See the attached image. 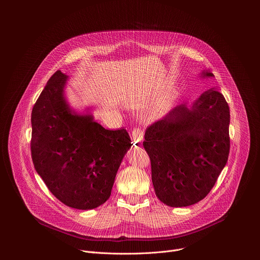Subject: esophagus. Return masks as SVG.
<instances>
[{"label": "esophagus", "instance_id": "esophagus-1", "mask_svg": "<svg viewBox=\"0 0 260 260\" xmlns=\"http://www.w3.org/2000/svg\"><path fill=\"white\" fill-rule=\"evenodd\" d=\"M143 138H144V133L143 131H141L140 128H134L133 132H132V139L134 141L135 144L137 145H140L143 141Z\"/></svg>", "mask_w": 260, "mask_h": 260}]
</instances>
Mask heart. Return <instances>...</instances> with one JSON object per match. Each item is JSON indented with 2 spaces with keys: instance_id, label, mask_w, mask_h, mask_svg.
Instances as JSON below:
<instances>
[{
  "instance_id": "b5f03b06",
  "label": "heart",
  "mask_w": 260,
  "mask_h": 260,
  "mask_svg": "<svg viewBox=\"0 0 260 260\" xmlns=\"http://www.w3.org/2000/svg\"><path fill=\"white\" fill-rule=\"evenodd\" d=\"M175 99H176V95L174 92H167L160 95L151 111V116L153 118H158L164 114H166L169 111V109L172 107V105L174 104Z\"/></svg>"
}]
</instances>
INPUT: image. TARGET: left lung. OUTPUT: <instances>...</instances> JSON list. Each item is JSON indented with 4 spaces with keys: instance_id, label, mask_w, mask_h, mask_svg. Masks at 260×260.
<instances>
[{
    "instance_id": "8db88e82",
    "label": "left lung",
    "mask_w": 260,
    "mask_h": 260,
    "mask_svg": "<svg viewBox=\"0 0 260 260\" xmlns=\"http://www.w3.org/2000/svg\"><path fill=\"white\" fill-rule=\"evenodd\" d=\"M203 76L214 75L204 72ZM230 118L223 94L211 88L191 107L178 105L147 127L143 146L160 202L187 207L208 196L228 162Z\"/></svg>"
}]
</instances>
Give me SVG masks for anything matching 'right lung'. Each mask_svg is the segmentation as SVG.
<instances>
[{
  "instance_id": "1",
  "label": "right lung",
  "mask_w": 260,
  "mask_h": 260,
  "mask_svg": "<svg viewBox=\"0 0 260 260\" xmlns=\"http://www.w3.org/2000/svg\"><path fill=\"white\" fill-rule=\"evenodd\" d=\"M67 78L56 71L34 105L31 159L58 201L74 209L89 210L110 198L132 144L124 128L106 129L91 115L72 113L63 98Z\"/></svg>"
}]
</instances>
